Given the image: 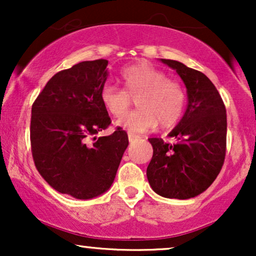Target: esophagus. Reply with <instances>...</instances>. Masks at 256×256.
<instances>
[{
	"label": "esophagus",
	"mask_w": 256,
	"mask_h": 256,
	"mask_svg": "<svg viewBox=\"0 0 256 256\" xmlns=\"http://www.w3.org/2000/svg\"><path fill=\"white\" fill-rule=\"evenodd\" d=\"M136 138H138L137 134H132V132H128V140H130V142H134V140H136Z\"/></svg>",
	"instance_id": "esophagus-1"
}]
</instances>
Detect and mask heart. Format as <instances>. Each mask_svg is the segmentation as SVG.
Segmentation results:
<instances>
[{
	"label": "heart",
	"mask_w": 256,
	"mask_h": 256,
	"mask_svg": "<svg viewBox=\"0 0 256 256\" xmlns=\"http://www.w3.org/2000/svg\"><path fill=\"white\" fill-rule=\"evenodd\" d=\"M124 90L112 85L102 88L100 98L108 113L122 116L136 99L138 110L126 114L118 124L132 134L152 130L158 122L161 128H171L183 116L186 94L178 82L149 64H138L120 73Z\"/></svg>",
	"instance_id": "b5f03b06"
}]
</instances>
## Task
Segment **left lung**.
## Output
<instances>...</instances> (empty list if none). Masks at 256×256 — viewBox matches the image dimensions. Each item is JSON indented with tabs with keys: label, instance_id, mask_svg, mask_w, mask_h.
Here are the masks:
<instances>
[{
	"label": "left lung",
	"instance_id": "left-lung-1",
	"mask_svg": "<svg viewBox=\"0 0 256 256\" xmlns=\"http://www.w3.org/2000/svg\"><path fill=\"white\" fill-rule=\"evenodd\" d=\"M176 70L188 90V108L167 143L149 138L152 158L146 167L152 189L167 198L186 200L204 192L218 177L226 154V110L207 76L184 64L161 58Z\"/></svg>",
	"mask_w": 256,
	"mask_h": 256
}]
</instances>
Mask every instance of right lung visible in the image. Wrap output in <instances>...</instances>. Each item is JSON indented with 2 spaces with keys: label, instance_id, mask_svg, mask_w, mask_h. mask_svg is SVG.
<instances>
[{
  "label": "right lung",
  "instance_id": "1",
  "mask_svg": "<svg viewBox=\"0 0 256 256\" xmlns=\"http://www.w3.org/2000/svg\"><path fill=\"white\" fill-rule=\"evenodd\" d=\"M108 61H83L58 72L34 100L30 140L34 165L52 188L88 200L107 192L116 178L128 134L116 126L110 136L96 137L110 125L100 94Z\"/></svg>",
  "mask_w": 256,
  "mask_h": 256
}]
</instances>
